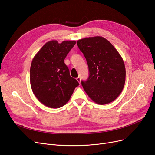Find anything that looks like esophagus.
I'll return each instance as SVG.
<instances>
[{
    "instance_id": "esophagus-1",
    "label": "esophagus",
    "mask_w": 155,
    "mask_h": 155,
    "mask_svg": "<svg viewBox=\"0 0 155 155\" xmlns=\"http://www.w3.org/2000/svg\"><path fill=\"white\" fill-rule=\"evenodd\" d=\"M76 80L78 81V83L80 84L81 83V78H79V77H78L77 78H76Z\"/></svg>"
}]
</instances>
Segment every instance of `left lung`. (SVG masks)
<instances>
[{"mask_svg":"<svg viewBox=\"0 0 155 155\" xmlns=\"http://www.w3.org/2000/svg\"><path fill=\"white\" fill-rule=\"evenodd\" d=\"M85 56L89 77L81 81L84 90L91 99L99 105L115 100L122 91L125 82L124 60L110 42L101 36L86 37L77 42Z\"/></svg>","mask_w":155,"mask_h":155,"instance_id":"obj_1","label":"left lung"}]
</instances>
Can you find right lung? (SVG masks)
I'll use <instances>...</instances> for the list:
<instances>
[{"label":"right lung","instance_id":"1","mask_svg":"<svg viewBox=\"0 0 155 155\" xmlns=\"http://www.w3.org/2000/svg\"><path fill=\"white\" fill-rule=\"evenodd\" d=\"M76 41L59 43L52 40L45 43L33 59L30 67V85L33 93L45 106L58 109L69 101L79 85L70 76L64 60Z\"/></svg>","mask_w":155,"mask_h":155}]
</instances>
